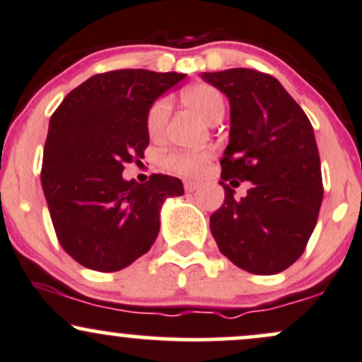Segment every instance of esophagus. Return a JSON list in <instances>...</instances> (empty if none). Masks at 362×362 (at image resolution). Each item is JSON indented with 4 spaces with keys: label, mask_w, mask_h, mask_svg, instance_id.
<instances>
[{
    "label": "esophagus",
    "mask_w": 362,
    "mask_h": 362,
    "mask_svg": "<svg viewBox=\"0 0 362 362\" xmlns=\"http://www.w3.org/2000/svg\"><path fill=\"white\" fill-rule=\"evenodd\" d=\"M197 187H199V184H195V182H190V180H185L184 182L185 192H194V190L197 189Z\"/></svg>",
    "instance_id": "esophagus-1"
}]
</instances>
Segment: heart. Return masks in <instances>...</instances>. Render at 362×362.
<instances>
[{
    "label": "heart",
    "instance_id": "b5f03b06",
    "mask_svg": "<svg viewBox=\"0 0 362 362\" xmlns=\"http://www.w3.org/2000/svg\"><path fill=\"white\" fill-rule=\"evenodd\" d=\"M185 102L207 122H216L223 117L226 103L223 93L211 85H194L184 91ZM172 102L168 97L158 98L149 107L146 115V129L151 138L163 134L167 127ZM209 151H170L163 156L161 163L170 172L184 177H195L202 172L206 161L209 160Z\"/></svg>",
    "mask_w": 362,
    "mask_h": 362
}]
</instances>
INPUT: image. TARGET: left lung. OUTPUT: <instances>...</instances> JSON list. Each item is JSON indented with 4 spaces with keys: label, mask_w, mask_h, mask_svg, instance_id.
Masks as SVG:
<instances>
[{
    "label": "left lung",
    "mask_w": 362,
    "mask_h": 362,
    "mask_svg": "<svg viewBox=\"0 0 362 362\" xmlns=\"http://www.w3.org/2000/svg\"><path fill=\"white\" fill-rule=\"evenodd\" d=\"M202 78L231 105L230 144L219 161L224 202L211 216V233L219 252L243 271H286L305 252L323 199L310 119L267 73L233 68ZM231 177L252 182L240 202L223 184Z\"/></svg>",
    "instance_id": "left-lung-1"
}]
</instances>
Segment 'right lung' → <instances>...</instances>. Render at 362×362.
Returning <instances> with one entry per match:
<instances>
[{"label": "right lung", "mask_w": 362, "mask_h": 362, "mask_svg": "<svg viewBox=\"0 0 362 362\" xmlns=\"http://www.w3.org/2000/svg\"><path fill=\"white\" fill-rule=\"evenodd\" d=\"M185 74L115 69L69 91L54 110L40 180L57 242L83 267L115 272L144 255L160 231V206L182 195L175 177L122 178L149 144L146 115Z\"/></svg>", "instance_id": "right-lung-1"}]
</instances>
